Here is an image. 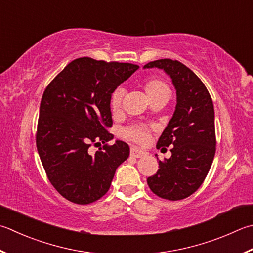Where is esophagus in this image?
I'll return each mask as SVG.
<instances>
[{
	"mask_svg": "<svg viewBox=\"0 0 253 253\" xmlns=\"http://www.w3.org/2000/svg\"><path fill=\"white\" fill-rule=\"evenodd\" d=\"M131 156L136 157V159H140V157L145 156L147 153L144 151H142L140 149H136V147H131V152H130Z\"/></svg>",
	"mask_w": 253,
	"mask_h": 253,
	"instance_id": "obj_1",
	"label": "esophagus"
}]
</instances>
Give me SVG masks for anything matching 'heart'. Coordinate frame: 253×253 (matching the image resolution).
I'll list each match as a JSON object with an SVG mask.
<instances>
[{
  "label": "heart",
  "mask_w": 253,
  "mask_h": 253,
  "mask_svg": "<svg viewBox=\"0 0 253 253\" xmlns=\"http://www.w3.org/2000/svg\"><path fill=\"white\" fill-rule=\"evenodd\" d=\"M143 89H144L145 94L152 101L157 99H165L168 100L169 98V88L168 84L164 80L157 77H152L146 79L144 84H143ZM123 101V90L121 88H118L114 90L111 94L110 99V107L113 113H117L120 111L121 106ZM123 134L128 140H132L140 144H145L149 141L151 135V130L144 126H133L126 128L123 131Z\"/></svg>",
  "instance_id": "b5f03b06"
}]
</instances>
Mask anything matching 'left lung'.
Returning a JSON list of instances; mask_svg holds the SVG:
<instances>
[{"label": "left lung", "mask_w": 253, "mask_h": 253, "mask_svg": "<svg viewBox=\"0 0 253 253\" xmlns=\"http://www.w3.org/2000/svg\"><path fill=\"white\" fill-rule=\"evenodd\" d=\"M160 68L170 76L177 104L156 147H173L171 156L159 161L156 174L147 178L150 189L169 201H180L201 187L216 152L215 111L211 94L194 71L178 60L159 59L144 68Z\"/></svg>", "instance_id": "obj_1"}]
</instances>
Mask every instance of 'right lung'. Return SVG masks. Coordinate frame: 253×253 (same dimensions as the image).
<instances>
[{
  "label": "right lung",
  "mask_w": 253,
  "mask_h": 253,
  "mask_svg": "<svg viewBox=\"0 0 253 253\" xmlns=\"http://www.w3.org/2000/svg\"><path fill=\"white\" fill-rule=\"evenodd\" d=\"M139 68L137 65L96 60L69 63L42 93L36 146L47 177L69 202L87 205L110 188L118 166L130 154L126 142L113 135L111 94ZM101 142L94 155L88 149Z\"/></svg>",
  "instance_id": "obj_1"
}]
</instances>
